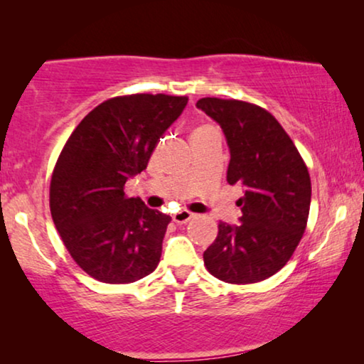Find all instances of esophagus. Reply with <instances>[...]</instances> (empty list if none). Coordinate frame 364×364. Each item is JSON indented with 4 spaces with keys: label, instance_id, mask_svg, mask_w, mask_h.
Returning a JSON list of instances; mask_svg holds the SVG:
<instances>
[{
    "label": "esophagus",
    "instance_id": "obj_1",
    "mask_svg": "<svg viewBox=\"0 0 364 364\" xmlns=\"http://www.w3.org/2000/svg\"><path fill=\"white\" fill-rule=\"evenodd\" d=\"M192 217H193V213L187 212V210H181V212L173 213V215H172V220L176 222L177 225H183V223H187L188 220H191Z\"/></svg>",
    "mask_w": 364,
    "mask_h": 364
}]
</instances>
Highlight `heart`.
I'll use <instances>...</instances> for the list:
<instances>
[{
    "instance_id": "heart-1",
    "label": "heart",
    "mask_w": 364,
    "mask_h": 364,
    "mask_svg": "<svg viewBox=\"0 0 364 364\" xmlns=\"http://www.w3.org/2000/svg\"><path fill=\"white\" fill-rule=\"evenodd\" d=\"M200 129H205V127H200ZM200 129H197V131H200Z\"/></svg>"
}]
</instances>
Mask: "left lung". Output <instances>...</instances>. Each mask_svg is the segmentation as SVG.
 I'll return each mask as SVG.
<instances>
[{
  "mask_svg": "<svg viewBox=\"0 0 364 364\" xmlns=\"http://www.w3.org/2000/svg\"><path fill=\"white\" fill-rule=\"evenodd\" d=\"M196 106L222 127L230 151L227 182L243 187L240 223H218L203 263L222 282H262L285 267L301 240L310 213V173L265 109L217 97H203Z\"/></svg>",
  "mask_w": 364,
  "mask_h": 364,
  "instance_id": "left-lung-1",
  "label": "left lung"
}]
</instances>
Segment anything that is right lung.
Returning <instances> with one entry per match:
<instances>
[{"label":"right lung","mask_w":364,"mask_h":364,"mask_svg":"<svg viewBox=\"0 0 364 364\" xmlns=\"http://www.w3.org/2000/svg\"><path fill=\"white\" fill-rule=\"evenodd\" d=\"M187 97L132 94L99 104L74 129L51 177L53 222L74 262L104 283L156 270L171 217L126 197Z\"/></svg>","instance_id":"add662e5"}]
</instances>
